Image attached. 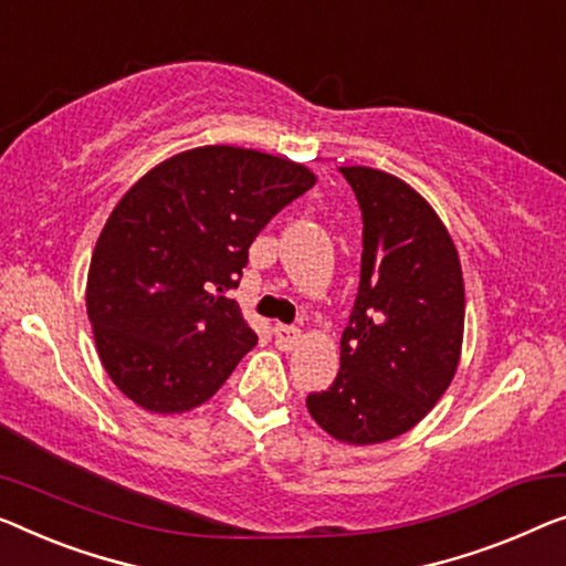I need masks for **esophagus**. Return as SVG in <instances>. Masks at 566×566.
I'll return each instance as SVG.
<instances>
[{
    "instance_id": "obj_1",
    "label": "esophagus",
    "mask_w": 566,
    "mask_h": 566,
    "mask_svg": "<svg viewBox=\"0 0 566 566\" xmlns=\"http://www.w3.org/2000/svg\"><path fill=\"white\" fill-rule=\"evenodd\" d=\"M274 337H276V345H280L282 350H292V348H297V343L302 340V331H297V327H292V325L276 323Z\"/></svg>"
}]
</instances>
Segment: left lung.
Wrapping results in <instances>:
<instances>
[{
  "instance_id": "1",
  "label": "left lung",
  "mask_w": 566,
  "mask_h": 566,
  "mask_svg": "<svg viewBox=\"0 0 566 566\" xmlns=\"http://www.w3.org/2000/svg\"><path fill=\"white\" fill-rule=\"evenodd\" d=\"M364 216L360 284L340 337V370L307 411L345 444L394 440L452 384L465 331V284L452 235L396 175L340 167Z\"/></svg>"
}]
</instances>
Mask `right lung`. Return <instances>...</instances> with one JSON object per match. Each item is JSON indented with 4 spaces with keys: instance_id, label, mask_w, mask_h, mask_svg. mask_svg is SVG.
Masks as SVG:
<instances>
[{
    "instance_id": "obj_1",
    "label": "right lung",
    "mask_w": 566,
    "mask_h": 566,
    "mask_svg": "<svg viewBox=\"0 0 566 566\" xmlns=\"http://www.w3.org/2000/svg\"><path fill=\"white\" fill-rule=\"evenodd\" d=\"M317 182L266 151L208 145L142 175L101 231L86 310L101 364L151 415L208 401L256 333L226 292L259 231Z\"/></svg>"
}]
</instances>
